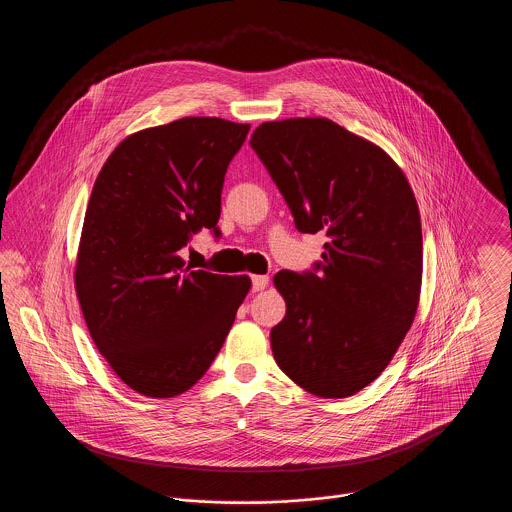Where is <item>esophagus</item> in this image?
<instances>
[{
    "instance_id": "1",
    "label": "esophagus",
    "mask_w": 512,
    "mask_h": 512,
    "mask_svg": "<svg viewBox=\"0 0 512 512\" xmlns=\"http://www.w3.org/2000/svg\"><path fill=\"white\" fill-rule=\"evenodd\" d=\"M268 276H252V292H262L268 286Z\"/></svg>"
}]
</instances>
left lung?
I'll return each mask as SVG.
<instances>
[{
	"instance_id": "1",
	"label": "left lung",
	"mask_w": 512,
	"mask_h": 512,
	"mask_svg": "<svg viewBox=\"0 0 512 512\" xmlns=\"http://www.w3.org/2000/svg\"><path fill=\"white\" fill-rule=\"evenodd\" d=\"M250 146L292 211L295 228L323 230L313 270L274 276L286 317L272 353L295 384L347 398L392 361L418 309L422 224L400 167L327 118L264 122Z\"/></svg>"
}]
</instances>
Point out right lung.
I'll return each instance as SVG.
<instances>
[{
  "label": "right lung",
  "mask_w": 512,
  "mask_h": 512,
  "mask_svg": "<svg viewBox=\"0 0 512 512\" xmlns=\"http://www.w3.org/2000/svg\"><path fill=\"white\" fill-rule=\"evenodd\" d=\"M248 124L181 118L128 136L96 177L74 286L112 370L149 398L189 390L215 361L248 276L185 266L193 234L219 238L220 193Z\"/></svg>",
  "instance_id": "obj_1"
}]
</instances>
